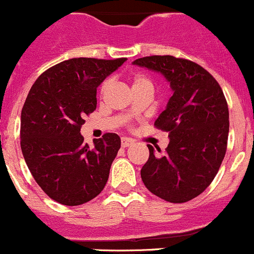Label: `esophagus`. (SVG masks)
Returning a JSON list of instances; mask_svg holds the SVG:
<instances>
[{
  "instance_id": "34e87169",
  "label": "esophagus",
  "mask_w": 254,
  "mask_h": 254,
  "mask_svg": "<svg viewBox=\"0 0 254 254\" xmlns=\"http://www.w3.org/2000/svg\"><path fill=\"white\" fill-rule=\"evenodd\" d=\"M121 142H122V147H129V145H132L133 143H134L130 138H127V137H122Z\"/></svg>"
}]
</instances>
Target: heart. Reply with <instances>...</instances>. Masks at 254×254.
Wrapping results in <instances>:
<instances>
[{"label":"heart","mask_w":254,"mask_h":254,"mask_svg":"<svg viewBox=\"0 0 254 254\" xmlns=\"http://www.w3.org/2000/svg\"><path fill=\"white\" fill-rule=\"evenodd\" d=\"M110 84H111V79L105 80V81L101 84V87H100V94L104 95L105 92L107 91V89H109ZM143 85H150V86H153L152 80L144 74H135L132 79V86L137 87V86H143Z\"/></svg>","instance_id":"1"}]
</instances>
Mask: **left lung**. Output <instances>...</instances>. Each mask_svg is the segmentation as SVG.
<instances>
[{"label": "left lung", "mask_w": 254, "mask_h": 254, "mask_svg": "<svg viewBox=\"0 0 254 254\" xmlns=\"http://www.w3.org/2000/svg\"><path fill=\"white\" fill-rule=\"evenodd\" d=\"M133 64L162 72L174 91L154 122L169 133L170 142L163 155L148 144L149 158L140 177L160 199L187 202L211 184L225 158L230 128L226 97L215 77L191 60L152 55Z\"/></svg>", "instance_id": "1"}]
</instances>
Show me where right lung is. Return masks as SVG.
<instances>
[{
    "label": "right lung",
    "mask_w": 254,
    "mask_h": 254,
    "mask_svg": "<svg viewBox=\"0 0 254 254\" xmlns=\"http://www.w3.org/2000/svg\"><path fill=\"white\" fill-rule=\"evenodd\" d=\"M125 62L72 58L45 70L29 90L21 115L22 153L37 184L59 204H85L106 185L121 139L105 133L90 148L80 129L96 110L97 86Z\"/></svg>",
    "instance_id": "obj_1"
}]
</instances>
